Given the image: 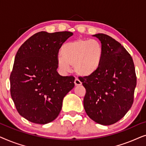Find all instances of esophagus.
I'll list each match as a JSON object with an SVG mask.
<instances>
[{
  "label": "esophagus",
  "instance_id": "esophagus-1",
  "mask_svg": "<svg viewBox=\"0 0 146 146\" xmlns=\"http://www.w3.org/2000/svg\"><path fill=\"white\" fill-rule=\"evenodd\" d=\"M74 84H75L76 86H80L82 84V82L79 80L78 79L76 78L75 80H74Z\"/></svg>",
  "mask_w": 146,
  "mask_h": 146
}]
</instances>
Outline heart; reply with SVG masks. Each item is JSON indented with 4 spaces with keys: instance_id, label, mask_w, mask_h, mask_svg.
<instances>
[{
    "instance_id": "b5f03b06",
    "label": "heart",
    "mask_w": 146,
    "mask_h": 146,
    "mask_svg": "<svg viewBox=\"0 0 146 146\" xmlns=\"http://www.w3.org/2000/svg\"><path fill=\"white\" fill-rule=\"evenodd\" d=\"M104 50L99 41L94 39H78L66 43L61 48L58 66L62 72H68L73 66L75 72L88 77L98 70L102 62Z\"/></svg>"
}]
</instances>
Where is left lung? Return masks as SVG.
<instances>
[{
  "label": "left lung",
  "mask_w": 146,
  "mask_h": 146,
  "mask_svg": "<svg viewBox=\"0 0 146 146\" xmlns=\"http://www.w3.org/2000/svg\"><path fill=\"white\" fill-rule=\"evenodd\" d=\"M93 36L101 42L104 56L94 74L79 78L86 90L84 107L92 120L109 125L122 118L132 106L136 86L134 64L115 39L102 33Z\"/></svg>",
  "instance_id": "left-lung-1"
}]
</instances>
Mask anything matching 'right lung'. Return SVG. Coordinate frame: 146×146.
<instances>
[{
	"label": "right lung",
	"mask_w": 146,
	"mask_h": 146,
	"mask_svg": "<svg viewBox=\"0 0 146 146\" xmlns=\"http://www.w3.org/2000/svg\"><path fill=\"white\" fill-rule=\"evenodd\" d=\"M71 32H39L19 48L10 76L11 95L19 114L46 124L56 118L75 78L58 73V54Z\"/></svg>",
	"instance_id": "1"
}]
</instances>
